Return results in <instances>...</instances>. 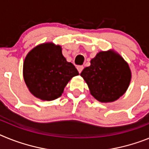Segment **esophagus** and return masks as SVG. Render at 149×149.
<instances>
[{
  "instance_id": "34e87169",
  "label": "esophagus",
  "mask_w": 149,
  "mask_h": 149,
  "mask_svg": "<svg viewBox=\"0 0 149 149\" xmlns=\"http://www.w3.org/2000/svg\"><path fill=\"white\" fill-rule=\"evenodd\" d=\"M83 68H84L83 66H78V67H77V70H78L79 73H81V72H82V71Z\"/></svg>"
}]
</instances>
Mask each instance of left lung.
<instances>
[{
  "mask_svg": "<svg viewBox=\"0 0 149 149\" xmlns=\"http://www.w3.org/2000/svg\"><path fill=\"white\" fill-rule=\"evenodd\" d=\"M80 75L91 94L102 103L113 102L122 96L131 79L128 64L113 50L97 53Z\"/></svg>",
  "mask_w": 149,
  "mask_h": 149,
  "instance_id": "1",
  "label": "left lung"
}]
</instances>
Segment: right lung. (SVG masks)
I'll return each instance as SVG.
<instances>
[{
    "mask_svg": "<svg viewBox=\"0 0 149 149\" xmlns=\"http://www.w3.org/2000/svg\"><path fill=\"white\" fill-rule=\"evenodd\" d=\"M78 70L63 56L61 47L52 42L42 43L28 52L23 64V76L33 96L53 100L61 96L67 84Z\"/></svg>",
    "mask_w": 149,
    "mask_h": 149,
    "instance_id": "add662e5",
    "label": "right lung"
}]
</instances>
